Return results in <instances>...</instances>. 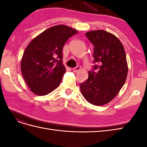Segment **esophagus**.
<instances>
[{"label":"esophagus","mask_w":147,"mask_h":147,"mask_svg":"<svg viewBox=\"0 0 147 147\" xmlns=\"http://www.w3.org/2000/svg\"><path fill=\"white\" fill-rule=\"evenodd\" d=\"M80 69H81V67L79 66V65H77L76 67H75V68L73 69V71L74 72H78V70H80Z\"/></svg>","instance_id":"esophagus-1"}]
</instances>
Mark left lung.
<instances>
[{
  "label": "left lung",
  "mask_w": 147,
  "mask_h": 147,
  "mask_svg": "<svg viewBox=\"0 0 147 147\" xmlns=\"http://www.w3.org/2000/svg\"><path fill=\"white\" fill-rule=\"evenodd\" d=\"M86 35L94 46L93 63L98 65L89 71L88 80L80 84V91L89 103L104 105L117 96L126 82V53L119 40L105 30H92ZM94 69L98 71L95 73Z\"/></svg>",
  "instance_id": "1"
}]
</instances>
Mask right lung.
Instances as JSON below:
<instances>
[{
	"label": "right lung",
	"instance_id": "right-lung-1",
	"mask_svg": "<svg viewBox=\"0 0 147 147\" xmlns=\"http://www.w3.org/2000/svg\"><path fill=\"white\" fill-rule=\"evenodd\" d=\"M77 32L65 25L53 26L35 37L26 47L21 61V73L35 94L47 95L59 85L65 72L63 47Z\"/></svg>",
	"mask_w": 147,
	"mask_h": 147
}]
</instances>
